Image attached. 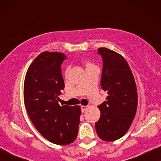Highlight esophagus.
<instances>
[{
  "label": "esophagus",
  "mask_w": 161,
  "mask_h": 161,
  "mask_svg": "<svg viewBox=\"0 0 161 161\" xmlns=\"http://www.w3.org/2000/svg\"><path fill=\"white\" fill-rule=\"evenodd\" d=\"M88 108H89V107L88 106H85V105L81 106V111H82V112H85Z\"/></svg>",
  "instance_id": "obj_1"
}]
</instances>
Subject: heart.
Returning <instances> with one entry per match:
<instances>
[{"label": "heart", "instance_id": "1", "mask_svg": "<svg viewBox=\"0 0 161 161\" xmlns=\"http://www.w3.org/2000/svg\"><path fill=\"white\" fill-rule=\"evenodd\" d=\"M84 62H85V64H86V67H89V66H92V65H93V64H92L91 62H89V61H85Z\"/></svg>", "mask_w": 161, "mask_h": 161}]
</instances>
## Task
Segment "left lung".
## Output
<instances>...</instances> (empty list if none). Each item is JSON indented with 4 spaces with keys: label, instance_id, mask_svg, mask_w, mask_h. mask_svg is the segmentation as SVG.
Here are the masks:
<instances>
[{
    "label": "left lung",
    "instance_id": "obj_1",
    "mask_svg": "<svg viewBox=\"0 0 161 161\" xmlns=\"http://www.w3.org/2000/svg\"><path fill=\"white\" fill-rule=\"evenodd\" d=\"M98 53L103 61L101 87L108 92L106 101L98 105L100 117L95 123L97 133L105 142L122 138L135 118L138 94L135 79L122 55L106 47Z\"/></svg>",
    "mask_w": 161,
    "mask_h": 161
}]
</instances>
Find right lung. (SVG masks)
Returning a JSON list of instances; mask_svg holds the SVG:
<instances>
[{
    "mask_svg": "<svg viewBox=\"0 0 161 161\" xmlns=\"http://www.w3.org/2000/svg\"><path fill=\"white\" fill-rule=\"evenodd\" d=\"M66 58L58 52L42 53L28 67L24 81V103L33 125L43 137L58 145L74 142L78 133L80 107L61 105L64 89L61 64Z\"/></svg>",
    "mask_w": 161,
    "mask_h": 161,
    "instance_id": "1",
    "label": "right lung"
}]
</instances>
